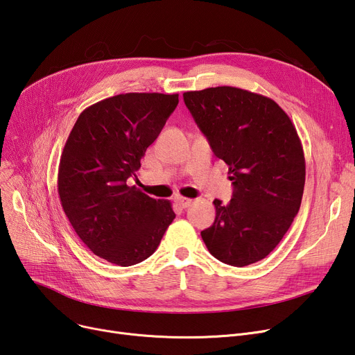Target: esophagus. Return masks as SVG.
Returning <instances> with one entry per match:
<instances>
[{"label": "esophagus", "instance_id": "1", "mask_svg": "<svg viewBox=\"0 0 355 355\" xmlns=\"http://www.w3.org/2000/svg\"><path fill=\"white\" fill-rule=\"evenodd\" d=\"M174 200H175V202L178 204V206H180V207H182V209H187V207H190V206H191V202H193V200H191V198L181 197V196H177Z\"/></svg>", "mask_w": 355, "mask_h": 355}]
</instances>
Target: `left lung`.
Instances as JSON below:
<instances>
[{"label":"left lung","mask_w":355,"mask_h":355,"mask_svg":"<svg viewBox=\"0 0 355 355\" xmlns=\"http://www.w3.org/2000/svg\"><path fill=\"white\" fill-rule=\"evenodd\" d=\"M197 126L229 165L233 198L214 200L213 226L201 232L220 262L248 266L265 259L300 211L305 157L296 129L275 101L232 86L184 93Z\"/></svg>","instance_id":"obj_1"}]
</instances>
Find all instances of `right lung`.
Segmentation results:
<instances>
[{
	"label": "right lung",
	"mask_w": 355,
	"mask_h": 355,
	"mask_svg": "<svg viewBox=\"0 0 355 355\" xmlns=\"http://www.w3.org/2000/svg\"><path fill=\"white\" fill-rule=\"evenodd\" d=\"M178 95L123 93L86 107L62 153L58 190L71 227L96 256L132 266L151 256L175 213L129 187Z\"/></svg>",
	"instance_id": "1"
}]
</instances>
